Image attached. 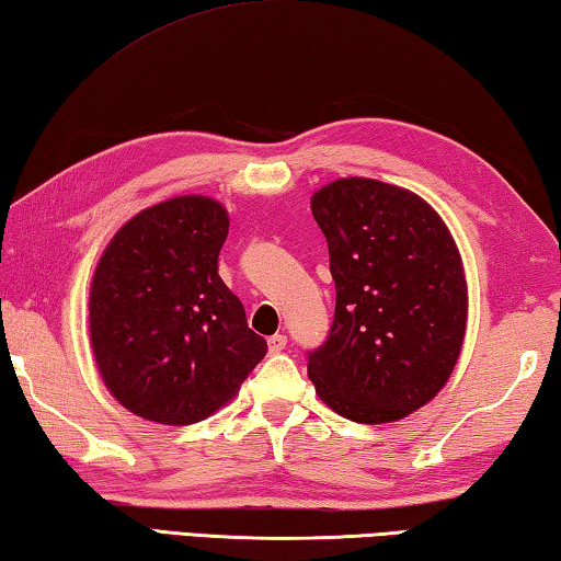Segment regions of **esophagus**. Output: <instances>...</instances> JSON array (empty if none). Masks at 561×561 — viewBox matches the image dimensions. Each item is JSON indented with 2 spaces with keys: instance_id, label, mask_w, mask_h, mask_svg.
I'll return each mask as SVG.
<instances>
[{
  "instance_id": "obj_1",
  "label": "esophagus",
  "mask_w": 561,
  "mask_h": 561,
  "mask_svg": "<svg viewBox=\"0 0 561 561\" xmlns=\"http://www.w3.org/2000/svg\"><path fill=\"white\" fill-rule=\"evenodd\" d=\"M284 345H287V335H284V333H274V335H270V339H267L270 353H282Z\"/></svg>"
}]
</instances>
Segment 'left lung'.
I'll use <instances>...</instances> for the list:
<instances>
[{
	"label": "left lung",
	"instance_id": "1",
	"mask_svg": "<svg viewBox=\"0 0 561 561\" xmlns=\"http://www.w3.org/2000/svg\"><path fill=\"white\" fill-rule=\"evenodd\" d=\"M311 213L329 242L335 316L309 353V380L345 420H402L442 392L461 355V252L430 203L385 181L325 183Z\"/></svg>",
	"mask_w": 561,
	"mask_h": 561
}]
</instances>
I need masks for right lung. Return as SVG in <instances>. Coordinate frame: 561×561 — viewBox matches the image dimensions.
<instances>
[{
	"label": "right lung",
	"instance_id": "add662e5",
	"mask_svg": "<svg viewBox=\"0 0 561 561\" xmlns=\"http://www.w3.org/2000/svg\"><path fill=\"white\" fill-rule=\"evenodd\" d=\"M228 210L176 196L139 210L90 284V345L105 387L141 420L183 426L238 394L267 341L218 274Z\"/></svg>",
	"mask_w": 561,
	"mask_h": 561
}]
</instances>
